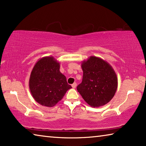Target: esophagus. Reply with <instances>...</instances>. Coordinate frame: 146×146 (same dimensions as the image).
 Returning a JSON list of instances; mask_svg holds the SVG:
<instances>
[{
    "mask_svg": "<svg viewBox=\"0 0 146 146\" xmlns=\"http://www.w3.org/2000/svg\"><path fill=\"white\" fill-rule=\"evenodd\" d=\"M71 86H72V88L73 89H75L76 87V82H74L72 85H71Z\"/></svg>",
    "mask_w": 146,
    "mask_h": 146,
    "instance_id": "obj_1",
    "label": "esophagus"
}]
</instances>
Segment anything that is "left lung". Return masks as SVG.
I'll list each match as a JSON object with an SVG mask.
<instances>
[{"mask_svg":"<svg viewBox=\"0 0 146 146\" xmlns=\"http://www.w3.org/2000/svg\"><path fill=\"white\" fill-rule=\"evenodd\" d=\"M82 81L76 90L83 99L93 108L106 104L117 91L118 78L115 71L108 62L91 56L81 64Z\"/></svg>","mask_w":146,"mask_h":146,"instance_id":"8db88e82","label":"left lung"}]
</instances>
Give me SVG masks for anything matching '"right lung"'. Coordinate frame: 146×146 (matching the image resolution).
<instances>
[{"mask_svg":"<svg viewBox=\"0 0 146 146\" xmlns=\"http://www.w3.org/2000/svg\"><path fill=\"white\" fill-rule=\"evenodd\" d=\"M29 87L35 100L49 108L55 106L71 88L60 73V63L52 56L41 58L35 64Z\"/></svg>","mask_w":146,"mask_h":146,"instance_id":"1","label":"right lung"}]
</instances>
